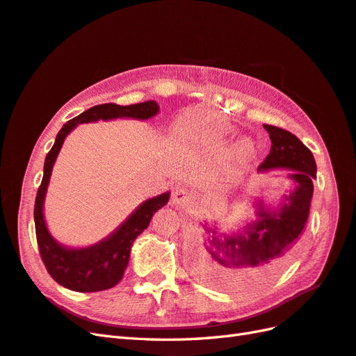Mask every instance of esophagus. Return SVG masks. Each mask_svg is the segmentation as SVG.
Listing matches in <instances>:
<instances>
[{"mask_svg":"<svg viewBox=\"0 0 356 356\" xmlns=\"http://www.w3.org/2000/svg\"><path fill=\"white\" fill-rule=\"evenodd\" d=\"M172 202L178 207H186L190 202V191L186 187H177L172 193Z\"/></svg>","mask_w":356,"mask_h":356,"instance_id":"34e87169","label":"esophagus"}]
</instances>
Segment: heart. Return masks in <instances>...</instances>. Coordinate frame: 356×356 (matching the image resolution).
<instances>
[{
    "label": "heart",
    "instance_id": "obj_1",
    "mask_svg": "<svg viewBox=\"0 0 356 356\" xmlns=\"http://www.w3.org/2000/svg\"><path fill=\"white\" fill-rule=\"evenodd\" d=\"M239 147H241V149H243V151H245V152H250V151H252V148H253L252 142H250L248 139L241 140V145H239Z\"/></svg>",
    "mask_w": 356,
    "mask_h": 356
}]
</instances>
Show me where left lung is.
<instances>
[{"instance_id": "left-lung-1", "label": "left lung", "mask_w": 356, "mask_h": 356, "mask_svg": "<svg viewBox=\"0 0 356 356\" xmlns=\"http://www.w3.org/2000/svg\"><path fill=\"white\" fill-rule=\"evenodd\" d=\"M271 151L259 172L283 169L293 182L278 209L257 204L256 222L244 232L218 234L207 225L202 245L195 248L193 274L202 283L223 291H243L270 280L293 257L310 213L316 161L312 151L291 131L264 124Z\"/></svg>"}]
</instances>
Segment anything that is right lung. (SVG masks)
Instances as JSON below:
<instances>
[{
  "mask_svg": "<svg viewBox=\"0 0 356 356\" xmlns=\"http://www.w3.org/2000/svg\"><path fill=\"white\" fill-rule=\"evenodd\" d=\"M159 109V104L154 100L130 104V106H120L115 103L97 104V106H92L73 120L67 121L60 133L56 134L54 147L47 152L44 160L42 184L37 190L34 223L38 252H40L46 270L56 283L67 289L76 292H99L118 284L129 265L133 241L148 227L156 211L168 204L170 193L168 191V193L143 202L113 234L97 244L83 248H67L58 244L46 227L43 204L54 163L65 136L82 122L115 118L148 120L154 117Z\"/></svg>",
  "mask_w": 356,
  "mask_h": 356,
  "instance_id": "obj_1",
  "label": "right lung"
}]
</instances>
